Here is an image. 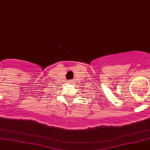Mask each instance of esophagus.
Returning a JSON list of instances; mask_svg holds the SVG:
<instances>
[{"label":"esophagus","mask_w":150,"mask_h":150,"mask_svg":"<svg viewBox=\"0 0 150 150\" xmlns=\"http://www.w3.org/2000/svg\"><path fill=\"white\" fill-rule=\"evenodd\" d=\"M69 83H74V81L73 80H70V81H68Z\"/></svg>","instance_id":"34e87169"}]
</instances>
